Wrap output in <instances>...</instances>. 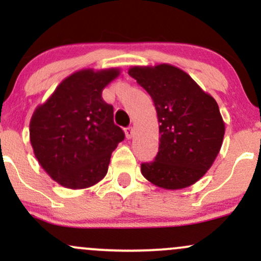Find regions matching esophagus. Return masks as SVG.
Wrapping results in <instances>:
<instances>
[{"mask_svg": "<svg viewBox=\"0 0 261 261\" xmlns=\"http://www.w3.org/2000/svg\"><path fill=\"white\" fill-rule=\"evenodd\" d=\"M125 135H126L127 139H131V137H133V135H134L133 126H128V127L125 128Z\"/></svg>", "mask_w": 261, "mask_h": 261, "instance_id": "obj_1", "label": "esophagus"}]
</instances>
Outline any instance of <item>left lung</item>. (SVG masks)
<instances>
[{
	"label": "left lung",
	"instance_id": "8db88e82",
	"mask_svg": "<svg viewBox=\"0 0 261 261\" xmlns=\"http://www.w3.org/2000/svg\"><path fill=\"white\" fill-rule=\"evenodd\" d=\"M128 74L151 95L161 124L158 153L141 164V173L168 190L190 187L211 168L222 146L217 101L175 66H135Z\"/></svg>",
	"mask_w": 261,
	"mask_h": 261
}]
</instances>
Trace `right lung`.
Returning <instances> with one entry per match:
<instances>
[{
    "instance_id": "1",
    "label": "right lung",
    "mask_w": 261,
    "mask_h": 261,
    "mask_svg": "<svg viewBox=\"0 0 261 261\" xmlns=\"http://www.w3.org/2000/svg\"><path fill=\"white\" fill-rule=\"evenodd\" d=\"M118 68L77 71L65 79L29 125L31 143L43 169L68 189L97 184L108 172L112 152L125 139L114 124V108L101 92Z\"/></svg>"
}]
</instances>
